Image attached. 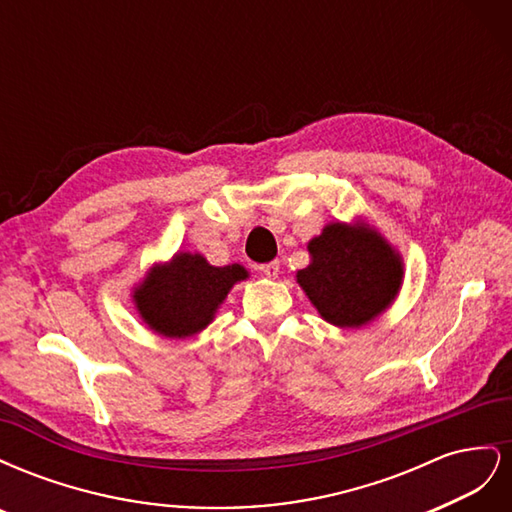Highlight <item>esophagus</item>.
I'll list each match as a JSON object with an SVG mask.
<instances>
[{"label": "esophagus", "instance_id": "obj_1", "mask_svg": "<svg viewBox=\"0 0 512 512\" xmlns=\"http://www.w3.org/2000/svg\"><path fill=\"white\" fill-rule=\"evenodd\" d=\"M258 271H260L262 275H265V277H269V280H275V277L282 273L280 260H273V262H267V265H260V267H258Z\"/></svg>", "mask_w": 512, "mask_h": 512}]
</instances>
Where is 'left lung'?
<instances>
[{"instance_id":"8db88e82","label":"left lung","mask_w":512,"mask_h":512,"mask_svg":"<svg viewBox=\"0 0 512 512\" xmlns=\"http://www.w3.org/2000/svg\"><path fill=\"white\" fill-rule=\"evenodd\" d=\"M297 284L322 320L361 329L389 309L404 284V258L365 220L329 222L307 243Z\"/></svg>"}]
</instances>
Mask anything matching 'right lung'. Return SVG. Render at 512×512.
Instances as JSON below:
<instances>
[{"label":"right lung","mask_w":512,"mask_h":512,"mask_svg":"<svg viewBox=\"0 0 512 512\" xmlns=\"http://www.w3.org/2000/svg\"><path fill=\"white\" fill-rule=\"evenodd\" d=\"M241 265L215 267L198 252H177L153 262L132 288L134 309L147 329L168 339H185L205 331L232 286L247 280Z\"/></svg>","instance_id":"1"}]
</instances>
